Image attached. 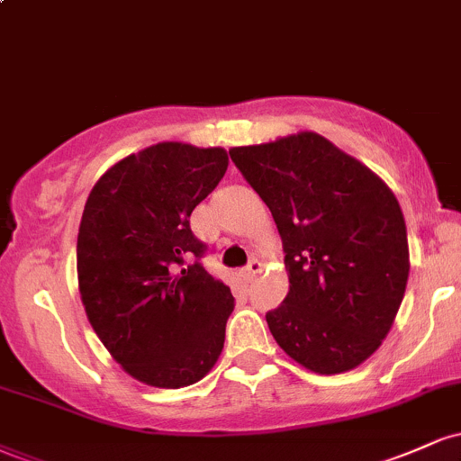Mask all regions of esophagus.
Instances as JSON below:
<instances>
[{
	"label": "esophagus",
	"instance_id": "34e87169",
	"mask_svg": "<svg viewBox=\"0 0 461 461\" xmlns=\"http://www.w3.org/2000/svg\"><path fill=\"white\" fill-rule=\"evenodd\" d=\"M262 268H264V264L258 260V258H253L251 262L247 264V268H245V275H247V279H253L256 277L258 273H262Z\"/></svg>",
	"mask_w": 461,
	"mask_h": 461
}]
</instances>
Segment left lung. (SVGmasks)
Returning a JSON list of instances; mask_svg holds the SVG:
<instances>
[{"mask_svg": "<svg viewBox=\"0 0 461 461\" xmlns=\"http://www.w3.org/2000/svg\"><path fill=\"white\" fill-rule=\"evenodd\" d=\"M230 156L282 236L290 288L267 314L273 338L312 373L357 368L388 336L410 275L394 193L316 131L234 147Z\"/></svg>", "mask_w": 461, "mask_h": 461, "instance_id": "left-lung-1", "label": "left lung"}]
</instances>
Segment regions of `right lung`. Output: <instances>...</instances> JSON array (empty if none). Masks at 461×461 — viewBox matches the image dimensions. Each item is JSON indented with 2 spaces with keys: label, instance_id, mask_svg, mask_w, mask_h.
Returning a JSON list of instances; mask_svg holds the SVG:
<instances>
[{
  "label": "right lung",
  "instance_id": "1",
  "mask_svg": "<svg viewBox=\"0 0 461 461\" xmlns=\"http://www.w3.org/2000/svg\"><path fill=\"white\" fill-rule=\"evenodd\" d=\"M227 164L223 147L158 142L113 164L84 205L77 285L88 322L121 368L153 388L197 384L223 351L234 297L199 262L205 245L188 219Z\"/></svg>",
  "mask_w": 461,
  "mask_h": 461
}]
</instances>
